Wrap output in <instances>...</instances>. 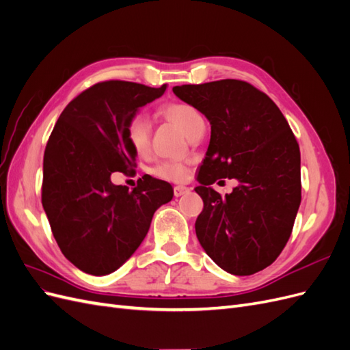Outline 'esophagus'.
Wrapping results in <instances>:
<instances>
[{"mask_svg":"<svg viewBox=\"0 0 350 350\" xmlns=\"http://www.w3.org/2000/svg\"><path fill=\"white\" fill-rule=\"evenodd\" d=\"M187 193H189V188H188V187H184V185H176V187H174V194H175V197H181V196H184V194H187Z\"/></svg>","mask_w":350,"mask_h":350,"instance_id":"esophagus-1","label":"esophagus"}]
</instances>
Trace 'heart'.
Returning <instances> with one entry per match:
<instances>
[{"mask_svg": "<svg viewBox=\"0 0 350 350\" xmlns=\"http://www.w3.org/2000/svg\"><path fill=\"white\" fill-rule=\"evenodd\" d=\"M162 112L167 120L175 122L187 137L204 125L203 115L188 103H171L165 107ZM150 133L152 122L149 116L144 113H135L126 124V140L137 154H146L149 150ZM152 174L161 179H166V181L179 183L187 175V166L176 161H165L157 163L152 169Z\"/></svg>", "mask_w": 350, "mask_h": 350, "instance_id": "b5f03b06", "label": "heart"}]
</instances>
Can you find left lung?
<instances>
[{
	"label": "left lung",
	"instance_id": "left-lung-1",
	"mask_svg": "<svg viewBox=\"0 0 350 350\" xmlns=\"http://www.w3.org/2000/svg\"><path fill=\"white\" fill-rule=\"evenodd\" d=\"M174 93L211 125L196 193L204 208L196 220L200 245L220 269L250 276L279 257L301 204V153L291 126L266 93L226 79L175 86ZM235 177L221 198L211 187Z\"/></svg>",
	"mask_w": 350,
	"mask_h": 350
}]
</instances>
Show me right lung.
<instances>
[{"mask_svg":"<svg viewBox=\"0 0 350 350\" xmlns=\"http://www.w3.org/2000/svg\"><path fill=\"white\" fill-rule=\"evenodd\" d=\"M165 90L166 84L98 83L67 105L51 133L42 206L59 250L84 273L120 269L146 238L154 211L174 197L171 184L152 176L133 191L111 181L112 172L135 166L126 124Z\"/></svg>","mask_w":350,"mask_h":350,"instance_id":"1","label":"right lung"}]
</instances>
